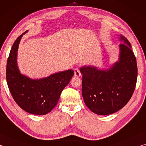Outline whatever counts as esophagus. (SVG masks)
<instances>
[{"label": "esophagus", "mask_w": 146, "mask_h": 146, "mask_svg": "<svg viewBox=\"0 0 146 146\" xmlns=\"http://www.w3.org/2000/svg\"><path fill=\"white\" fill-rule=\"evenodd\" d=\"M74 72H75V73H74V75H75V76H81V73L78 68H75V70H74Z\"/></svg>", "instance_id": "34e87169"}]
</instances>
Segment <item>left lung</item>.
I'll use <instances>...</instances> for the list:
<instances>
[{
    "instance_id": "8db88e82",
    "label": "left lung",
    "mask_w": 146,
    "mask_h": 146,
    "mask_svg": "<svg viewBox=\"0 0 146 146\" xmlns=\"http://www.w3.org/2000/svg\"><path fill=\"white\" fill-rule=\"evenodd\" d=\"M120 58L108 70L85 66L82 74V94L91 111L99 115L113 114L127 104L137 84V60L129 41L120 36Z\"/></svg>"
}]
</instances>
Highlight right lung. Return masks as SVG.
<instances>
[{"mask_svg":"<svg viewBox=\"0 0 146 146\" xmlns=\"http://www.w3.org/2000/svg\"><path fill=\"white\" fill-rule=\"evenodd\" d=\"M27 31L16 39L9 53L6 66L7 84L20 108L31 114L44 115L57 104L62 91L70 82L74 71H62L39 80H31L21 75L17 67V53L20 40Z\"/></svg>","mask_w":146,"mask_h":146,"instance_id":"add662e5","label":"right lung"}]
</instances>
